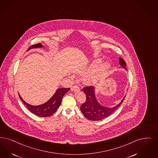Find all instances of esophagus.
Returning <instances> with one entry per match:
<instances>
[{"label": "esophagus", "instance_id": "obj_1", "mask_svg": "<svg viewBox=\"0 0 158 158\" xmlns=\"http://www.w3.org/2000/svg\"><path fill=\"white\" fill-rule=\"evenodd\" d=\"M80 90V88H79V87L78 86H72V88H71V90L72 91H77V90Z\"/></svg>", "mask_w": 158, "mask_h": 158}]
</instances>
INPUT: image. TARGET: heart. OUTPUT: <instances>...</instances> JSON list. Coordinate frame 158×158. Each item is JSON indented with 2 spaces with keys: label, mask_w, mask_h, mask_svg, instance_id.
I'll return each mask as SVG.
<instances>
[{
  "label": "heart",
  "mask_w": 158,
  "mask_h": 158,
  "mask_svg": "<svg viewBox=\"0 0 158 158\" xmlns=\"http://www.w3.org/2000/svg\"><path fill=\"white\" fill-rule=\"evenodd\" d=\"M102 59H101L95 60L94 61H93L92 62V63H90V64H89L88 67H87L86 68H85L82 71H81V72L85 73L90 72H92V71H94L99 67V66L100 65ZM110 66V63L108 62H106L105 63H102V64H101V66H99V68L98 69V72L97 74L95 76H93L92 77L89 79V81L92 82V81H94L95 80L99 79L100 77H101L105 75V73L107 72V70L109 69Z\"/></svg>",
  "instance_id": "1"
}]
</instances>
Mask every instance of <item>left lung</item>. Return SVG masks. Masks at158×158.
Segmentation results:
<instances>
[{
  "mask_svg": "<svg viewBox=\"0 0 158 158\" xmlns=\"http://www.w3.org/2000/svg\"><path fill=\"white\" fill-rule=\"evenodd\" d=\"M119 64L121 68L126 70V62L119 57ZM95 87L89 86L83 89L86 94V100L81 106V110L83 114L89 120L93 121L101 120L106 118L119 107L125 98L122 99L120 103L112 107H108L101 105L98 101L95 95Z\"/></svg>",
  "mask_w": 158,
  "mask_h": 158,
  "instance_id": "left-lung-1",
  "label": "left lung"
}]
</instances>
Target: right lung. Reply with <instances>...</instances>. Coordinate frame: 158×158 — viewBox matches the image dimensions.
<instances>
[{
  "instance_id": "obj_1",
  "label": "right lung",
  "mask_w": 158,
  "mask_h": 158,
  "mask_svg": "<svg viewBox=\"0 0 158 158\" xmlns=\"http://www.w3.org/2000/svg\"><path fill=\"white\" fill-rule=\"evenodd\" d=\"M44 48V45L41 44H33L31 46L27 51L32 49L36 48ZM70 88H59L57 89L55 93V94L52 96L50 99H49L46 102L42 105L34 106L26 103L19 94V98L23 102V103L26 105L27 108L29 110L32 114L40 117H48L51 116L53 114L56 112L57 109L59 107L61 104L63 96L65 95L69 90Z\"/></svg>"
}]
</instances>
